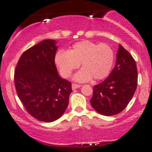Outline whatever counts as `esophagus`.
I'll list each match as a JSON object with an SVG mask.
<instances>
[{"instance_id":"esophagus-1","label":"esophagus","mask_w":152,"mask_h":152,"mask_svg":"<svg viewBox=\"0 0 152 152\" xmlns=\"http://www.w3.org/2000/svg\"><path fill=\"white\" fill-rule=\"evenodd\" d=\"M80 86H81L80 85H78V84H75V83H73V84L72 85V90H75V89H77V88H79Z\"/></svg>"}]
</instances>
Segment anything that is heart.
I'll list each match as a JSON object with an SVG mask.
<instances>
[{"mask_svg": "<svg viewBox=\"0 0 152 152\" xmlns=\"http://www.w3.org/2000/svg\"><path fill=\"white\" fill-rule=\"evenodd\" d=\"M114 60V52L110 46L88 40L77 42L69 51H58L54 57L63 77L70 76L81 63L83 68L73 77L75 81L80 83L92 77L96 80L106 77L111 71Z\"/></svg>", "mask_w": 152, "mask_h": 152, "instance_id": "obj_1", "label": "heart"}]
</instances>
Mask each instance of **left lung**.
<instances>
[{
    "instance_id": "1",
    "label": "left lung",
    "mask_w": 152,
    "mask_h": 152,
    "mask_svg": "<svg viewBox=\"0 0 152 152\" xmlns=\"http://www.w3.org/2000/svg\"><path fill=\"white\" fill-rule=\"evenodd\" d=\"M115 67L106 80L93 87L90 104L98 113L114 115L124 110L137 88L136 62L121 44Z\"/></svg>"
}]
</instances>
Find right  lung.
<instances>
[{"instance_id":"obj_1","label":"right lung","mask_w":152,"mask_h":152,"mask_svg":"<svg viewBox=\"0 0 152 152\" xmlns=\"http://www.w3.org/2000/svg\"><path fill=\"white\" fill-rule=\"evenodd\" d=\"M56 43L45 39L27 49L15 69L17 95L26 111L40 121L52 122L62 116L72 91L70 82L57 72Z\"/></svg>"}]
</instances>
